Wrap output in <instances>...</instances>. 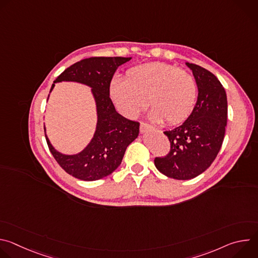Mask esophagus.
<instances>
[{"mask_svg": "<svg viewBox=\"0 0 258 258\" xmlns=\"http://www.w3.org/2000/svg\"><path fill=\"white\" fill-rule=\"evenodd\" d=\"M152 130H153V127L147 123H141V125H140V131L142 134L148 132V131H152Z\"/></svg>", "mask_w": 258, "mask_h": 258, "instance_id": "1", "label": "esophagus"}]
</instances>
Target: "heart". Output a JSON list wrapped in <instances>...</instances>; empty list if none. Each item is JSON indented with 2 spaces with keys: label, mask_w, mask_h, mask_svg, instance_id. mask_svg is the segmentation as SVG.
<instances>
[{
  "label": "heart",
  "mask_w": 258,
  "mask_h": 258,
  "mask_svg": "<svg viewBox=\"0 0 258 258\" xmlns=\"http://www.w3.org/2000/svg\"><path fill=\"white\" fill-rule=\"evenodd\" d=\"M109 96L126 117H137L148 99L153 108L149 114L153 121L176 124L193 112L197 87L186 70L164 62H150L128 69L125 81L113 78L109 84Z\"/></svg>",
  "instance_id": "obj_1"
}]
</instances>
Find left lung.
<instances>
[{"instance_id":"obj_1","label":"left lung","mask_w":258,"mask_h":258,"mask_svg":"<svg viewBox=\"0 0 258 258\" xmlns=\"http://www.w3.org/2000/svg\"><path fill=\"white\" fill-rule=\"evenodd\" d=\"M198 88L197 102L187 120L164 132L170 151L156 157V168L168 177L191 179L205 171L217 156L225 138L228 101L217 78L207 69L186 62Z\"/></svg>"}]
</instances>
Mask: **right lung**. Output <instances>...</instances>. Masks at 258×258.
I'll list each match as a JSON object with an SVG mask.
<instances>
[{"label": "right lung", "mask_w": 258, "mask_h": 258, "mask_svg": "<svg viewBox=\"0 0 258 258\" xmlns=\"http://www.w3.org/2000/svg\"><path fill=\"white\" fill-rule=\"evenodd\" d=\"M131 59L132 57L84 59L65 69L52 85L51 91L55 83L75 82L86 85L92 89L96 102V131L91 142L80 153L66 155L57 151L45 128L52 155L70 175L83 180H97L109 175L120 165L127 146L138 138L140 123L121 116L109 96V84L116 69Z\"/></svg>", "instance_id": "add662e5"}]
</instances>
